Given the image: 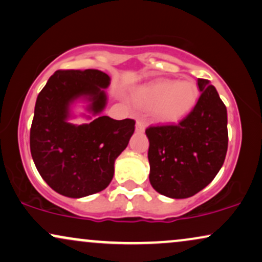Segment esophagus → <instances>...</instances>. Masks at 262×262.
Wrapping results in <instances>:
<instances>
[{"label": "esophagus", "mask_w": 262, "mask_h": 262, "mask_svg": "<svg viewBox=\"0 0 262 262\" xmlns=\"http://www.w3.org/2000/svg\"><path fill=\"white\" fill-rule=\"evenodd\" d=\"M135 129H137V132H144L145 130L144 121H141V120L137 121V125H135Z\"/></svg>", "instance_id": "1"}]
</instances>
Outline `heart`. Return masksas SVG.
I'll use <instances>...</instances> for the list:
<instances>
[{
	"label": "heart",
	"instance_id": "1",
	"mask_svg": "<svg viewBox=\"0 0 262 262\" xmlns=\"http://www.w3.org/2000/svg\"><path fill=\"white\" fill-rule=\"evenodd\" d=\"M135 102L145 108H154L162 122H178L196 105L198 89L191 81H158L141 85L134 94Z\"/></svg>",
	"mask_w": 262,
	"mask_h": 262
}]
</instances>
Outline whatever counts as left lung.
<instances>
[{"mask_svg": "<svg viewBox=\"0 0 262 262\" xmlns=\"http://www.w3.org/2000/svg\"><path fill=\"white\" fill-rule=\"evenodd\" d=\"M201 97L178 124L148 127L150 183L169 198H188L209 185L227 152V110L214 85L198 78Z\"/></svg>", "mask_w": 262, "mask_h": 262, "instance_id": "left-lung-1", "label": "left lung"}]
</instances>
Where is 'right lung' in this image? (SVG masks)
<instances>
[{"instance_id": "add662e5", "label": "right lung", "mask_w": 262, "mask_h": 262, "mask_svg": "<svg viewBox=\"0 0 262 262\" xmlns=\"http://www.w3.org/2000/svg\"><path fill=\"white\" fill-rule=\"evenodd\" d=\"M108 84V75L99 70H58L39 92L30 150L43 180L62 196L81 198L106 188L116 158L134 133V120L100 115L106 106ZM78 98L88 101V110L97 116L89 124L68 122L71 105Z\"/></svg>"}]
</instances>
